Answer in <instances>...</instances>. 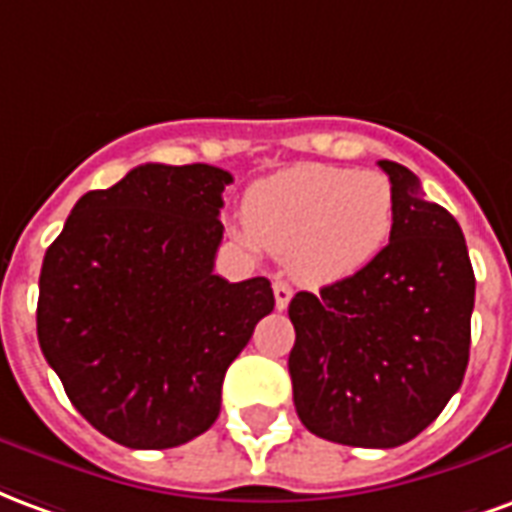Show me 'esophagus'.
<instances>
[{
  "mask_svg": "<svg viewBox=\"0 0 512 512\" xmlns=\"http://www.w3.org/2000/svg\"><path fill=\"white\" fill-rule=\"evenodd\" d=\"M272 294H275V308L283 311L289 305V300H292V286L286 281H275L272 283Z\"/></svg>",
  "mask_w": 512,
  "mask_h": 512,
  "instance_id": "34e87169",
  "label": "esophagus"
}]
</instances>
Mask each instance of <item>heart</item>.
Returning <instances> with one entry per match:
<instances>
[{
    "label": "heart",
    "instance_id": "b5f03b06",
    "mask_svg": "<svg viewBox=\"0 0 512 512\" xmlns=\"http://www.w3.org/2000/svg\"><path fill=\"white\" fill-rule=\"evenodd\" d=\"M240 240L286 259L305 283L365 270L393 234L395 193L379 171L297 163L259 179L245 196Z\"/></svg>",
    "mask_w": 512,
    "mask_h": 512
}]
</instances>
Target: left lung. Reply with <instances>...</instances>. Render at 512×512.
Wrapping results in <instances>:
<instances>
[{"label":"left lung","mask_w":512,"mask_h":512,"mask_svg":"<svg viewBox=\"0 0 512 512\" xmlns=\"http://www.w3.org/2000/svg\"><path fill=\"white\" fill-rule=\"evenodd\" d=\"M395 193L390 242L365 270L289 302L294 409L311 434L398 447L434 423L469 363L475 272L458 220L412 171L379 160Z\"/></svg>","instance_id":"1"}]
</instances>
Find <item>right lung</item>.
Wrapping results in <instances>:
<instances>
[{
    "label": "right lung",
    "instance_id": "obj_1",
    "mask_svg": "<svg viewBox=\"0 0 512 512\" xmlns=\"http://www.w3.org/2000/svg\"><path fill=\"white\" fill-rule=\"evenodd\" d=\"M229 171L144 163L76 201L40 270L37 341L70 404L133 450L220 414L226 368L275 305L267 278L212 272Z\"/></svg>",
    "mask_w": 512,
    "mask_h": 512
}]
</instances>
